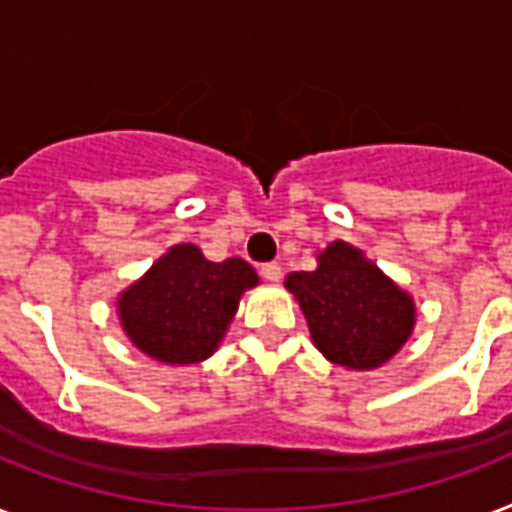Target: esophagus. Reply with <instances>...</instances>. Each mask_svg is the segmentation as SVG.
Wrapping results in <instances>:
<instances>
[{
	"mask_svg": "<svg viewBox=\"0 0 512 512\" xmlns=\"http://www.w3.org/2000/svg\"><path fill=\"white\" fill-rule=\"evenodd\" d=\"M260 276H263L265 281H278V278H281V265L265 263L263 268H260Z\"/></svg>",
	"mask_w": 512,
	"mask_h": 512,
	"instance_id": "obj_1",
	"label": "esophagus"
}]
</instances>
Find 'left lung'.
Masks as SVG:
<instances>
[{
	"instance_id": "8db88e82",
	"label": "left lung",
	"mask_w": 512,
	"mask_h": 512,
	"mask_svg": "<svg viewBox=\"0 0 512 512\" xmlns=\"http://www.w3.org/2000/svg\"><path fill=\"white\" fill-rule=\"evenodd\" d=\"M286 289L323 357L352 371L384 365L413 334V297L347 242L328 244L315 270L289 273Z\"/></svg>"
}]
</instances>
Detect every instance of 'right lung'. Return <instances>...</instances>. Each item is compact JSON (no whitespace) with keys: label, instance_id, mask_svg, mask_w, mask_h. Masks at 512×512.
<instances>
[{"label":"right lung","instance_id":"add662e5","mask_svg":"<svg viewBox=\"0 0 512 512\" xmlns=\"http://www.w3.org/2000/svg\"><path fill=\"white\" fill-rule=\"evenodd\" d=\"M257 281L242 257L213 263L194 244H176L120 294V326L160 363H199L218 350L239 299Z\"/></svg>","mask_w":512,"mask_h":512}]
</instances>
